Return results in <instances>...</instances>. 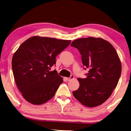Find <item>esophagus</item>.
<instances>
[{"label": "esophagus", "instance_id": "obj_1", "mask_svg": "<svg viewBox=\"0 0 131 131\" xmlns=\"http://www.w3.org/2000/svg\"><path fill=\"white\" fill-rule=\"evenodd\" d=\"M74 77V75H72V74H71V75H70V77L69 78H66V79L67 80V81H69V80H71V79H73Z\"/></svg>", "mask_w": 131, "mask_h": 131}]
</instances>
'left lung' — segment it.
I'll return each mask as SVG.
<instances>
[{
	"instance_id": "1",
	"label": "left lung",
	"mask_w": 131,
	"mask_h": 131,
	"mask_svg": "<svg viewBox=\"0 0 131 131\" xmlns=\"http://www.w3.org/2000/svg\"><path fill=\"white\" fill-rule=\"evenodd\" d=\"M71 47L81 56L85 78H78L80 86L72 92L82 105L94 107L108 99L116 88L121 74V63L113 46L101 38L90 37L73 41Z\"/></svg>"
}]
</instances>
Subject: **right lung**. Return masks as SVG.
Returning a JSON list of instances; mask_svg holds the SVG:
<instances>
[{
    "mask_svg": "<svg viewBox=\"0 0 131 131\" xmlns=\"http://www.w3.org/2000/svg\"><path fill=\"white\" fill-rule=\"evenodd\" d=\"M70 43V40L34 36L15 52L12 61L14 78L27 101L40 105L55 95L63 80L56 70H50L56 63L57 56Z\"/></svg>",
    "mask_w": 131,
    "mask_h": 131,
    "instance_id": "obj_1",
    "label": "right lung"
}]
</instances>
